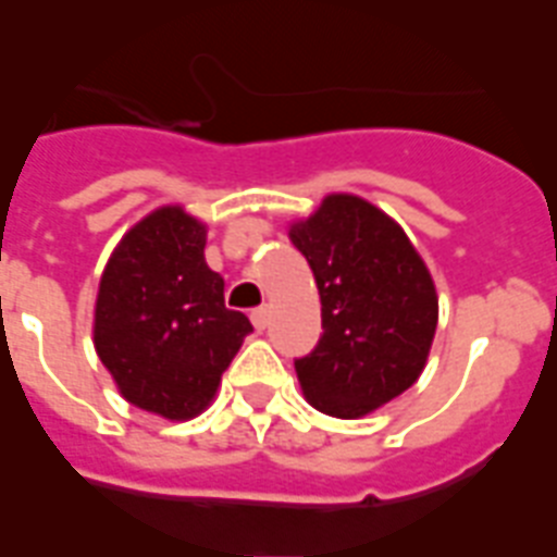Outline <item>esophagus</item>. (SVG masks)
<instances>
[{
    "label": "esophagus",
    "mask_w": 557,
    "mask_h": 557,
    "mask_svg": "<svg viewBox=\"0 0 557 557\" xmlns=\"http://www.w3.org/2000/svg\"><path fill=\"white\" fill-rule=\"evenodd\" d=\"M250 322H253L256 331H265V327H268V307H256L253 313H250Z\"/></svg>",
    "instance_id": "1"
}]
</instances>
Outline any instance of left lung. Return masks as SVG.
Segmentation results:
<instances>
[{"instance_id": "left-lung-1", "label": "left lung", "mask_w": 557, "mask_h": 557, "mask_svg": "<svg viewBox=\"0 0 557 557\" xmlns=\"http://www.w3.org/2000/svg\"><path fill=\"white\" fill-rule=\"evenodd\" d=\"M289 238L322 301L319 346L295 361L304 397L331 418H367L426 367L438 325L430 268L397 220L355 194H327Z\"/></svg>"}]
</instances>
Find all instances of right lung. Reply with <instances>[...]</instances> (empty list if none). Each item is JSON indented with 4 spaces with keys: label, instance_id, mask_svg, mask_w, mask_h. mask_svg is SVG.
<instances>
[{
    "label": "right lung",
    "instance_id": "obj_1",
    "mask_svg": "<svg viewBox=\"0 0 557 557\" xmlns=\"http://www.w3.org/2000/svg\"><path fill=\"white\" fill-rule=\"evenodd\" d=\"M208 226L184 206L137 220L103 265L95 301V351L119 394L166 420L214 403L220 375L253 331L226 310L223 277L206 262Z\"/></svg>",
    "mask_w": 557,
    "mask_h": 557
}]
</instances>
